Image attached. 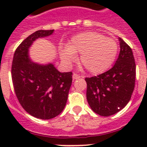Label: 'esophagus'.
<instances>
[{"label": "esophagus", "instance_id": "34e87169", "mask_svg": "<svg viewBox=\"0 0 147 147\" xmlns=\"http://www.w3.org/2000/svg\"><path fill=\"white\" fill-rule=\"evenodd\" d=\"M80 77H82V76H80V74H73V79H74V80H77V79H79V78H80Z\"/></svg>", "mask_w": 147, "mask_h": 147}]
</instances>
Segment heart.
<instances>
[{
    "mask_svg": "<svg viewBox=\"0 0 147 147\" xmlns=\"http://www.w3.org/2000/svg\"><path fill=\"white\" fill-rule=\"evenodd\" d=\"M119 46L115 40L98 32H83L73 37L67 48L60 49L62 62L70 65L80 54V63L88 72L100 74L109 68L118 54Z\"/></svg>",
    "mask_w": 147,
    "mask_h": 147,
    "instance_id": "obj_1",
    "label": "heart"
}]
</instances>
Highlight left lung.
<instances>
[{
    "instance_id": "obj_1",
    "label": "left lung",
    "mask_w": 147,
    "mask_h": 147,
    "mask_svg": "<svg viewBox=\"0 0 147 147\" xmlns=\"http://www.w3.org/2000/svg\"><path fill=\"white\" fill-rule=\"evenodd\" d=\"M115 64L98 76L86 77L87 100L93 112L110 116L124 108L131 98L136 83V65L132 51L121 38Z\"/></svg>"
}]
</instances>
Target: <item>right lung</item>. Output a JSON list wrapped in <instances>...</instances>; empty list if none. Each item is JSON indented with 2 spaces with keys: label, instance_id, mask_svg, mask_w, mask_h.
I'll return each mask as SVG.
<instances>
[{
  "label": "right lung",
  "instance_id": "1",
  "mask_svg": "<svg viewBox=\"0 0 147 147\" xmlns=\"http://www.w3.org/2000/svg\"><path fill=\"white\" fill-rule=\"evenodd\" d=\"M54 30H39L16 49L11 64L15 94L28 113L40 119L57 116L65 108L72 83V72L60 73L53 64H36L28 57L30 45L36 39L47 37Z\"/></svg>",
  "mask_w": 147,
  "mask_h": 147
}]
</instances>
